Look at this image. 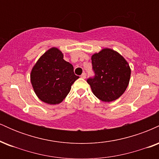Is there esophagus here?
<instances>
[{
	"mask_svg": "<svg viewBox=\"0 0 159 159\" xmlns=\"http://www.w3.org/2000/svg\"><path fill=\"white\" fill-rule=\"evenodd\" d=\"M81 78H86V73H85V72H83V73H82V75H81Z\"/></svg>",
	"mask_w": 159,
	"mask_h": 159,
	"instance_id": "34e87169",
	"label": "esophagus"
}]
</instances>
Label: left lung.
I'll return each instance as SVG.
<instances>
[{
    "label": "left lung",
    "mask_w": 159,
    "mask_h": 159,
    "mask_svg": "<svg viewBox=\"0 0 159 159\" xmlns=\"http://www.w3.org/2000/svg\"><path fill=\"white\" fill-rule=\"evenodd\" d=\"M95 75L87 80L95 96L102 102H112L126 90L131 69L125 58L110 48H104L91 57Z\"/></svg>",
    "instance_id": "8db88e82"
}]
</instances>
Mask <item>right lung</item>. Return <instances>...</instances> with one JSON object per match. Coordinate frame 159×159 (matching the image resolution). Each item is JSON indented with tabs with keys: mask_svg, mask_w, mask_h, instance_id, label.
<instances>
[{
	"mask_svg": "<svg viewBox=\"0 0 159 159\" xmlns=\"http://www.w3.org/2000/svg\"><path fill=\"white\" fill-rule=\"evenodd\" d=\"M78 78L73 66L63 60V53L57 48H50L40 57L30 73L36 96L49 105L61 103Z\"/></svg>",
	"mask_w": 159,
	"mask_h": 159,
	"instance_id": "obj_1",
	"label": "right lung"
}]
</instances>
